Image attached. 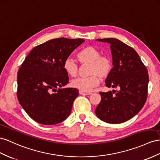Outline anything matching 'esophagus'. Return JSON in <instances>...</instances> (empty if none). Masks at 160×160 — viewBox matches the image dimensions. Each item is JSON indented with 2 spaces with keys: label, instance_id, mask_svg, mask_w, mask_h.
<instances>
[{
  "label": "esophagus",
  "instance_id": "1",
  "mask_svg": "<svg viewBox=\"0 0 160 160\" xmlns=\"http://www.w3.org/2000/svg\"><path fill=\"white\" fill-rule=\"evenodd\" d=\"M79 93L80 95H90L92 94V92H85V91H80Z\"/></svg>",
  "mask_w": 160,
  "mask_h": 160
}]
</instances>
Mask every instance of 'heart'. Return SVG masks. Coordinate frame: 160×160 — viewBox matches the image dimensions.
Instances as JSON below:
<instances>
[{
	"label": "heart",
	"mask_w": 160,
	"mask_h": 160,
	"mask_svg": "<svg viewBox=\"0 0 160 160\" xmlns=\"http://www.w3.org/2000/svg\"><path fill=\"white\" fill-rule=\"evenodd\" d=\"M78 59L82 65L89 64L88 77L78 78L71 82L72 87L82 91L88 92L97 87L100 78H105L112 69V61L109 56L101 55V52L93 46L83 48L78 52ZM63 69L71 77H75L78 73L79 66L75 60L68 58L63 63Z\"/></svg>",
	"instance_id": "1"
}]
</instances>
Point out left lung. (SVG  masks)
Masks as SVG:
<instances>
[{
  "instance_id": "obj_1",
  "label": "left lung",
  "mask_w": 160,
  "mask_h": 160,
  "mask_svg": "<svg viewBox=\"0 0 160 160\" xmlns=\"http://www.w3.org/2000/svg\"><path fill=\"white\" fill-rule=\"evenodd\" d=\"M97 40L110 44L113 57L106 87L119 91L99 92L101 100L95 109L97 116L109 124H120L133 118L144 106L147 98L149 75L145 65L133 48L116 38Z\"/></svg>"
}]
</instances>
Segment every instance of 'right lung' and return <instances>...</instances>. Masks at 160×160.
Instances as JSON below:
<instances>
[{
	"label": "right lung",
	"instance_id": "right-lung-1",
	"mask_svg": "<svg viewBox=\"0 0 160 160\" xmlns=\"http://www.w3.org/2000/svg\"><path fill=\"white\" fill-rule=\"evenodd\" d=\"M84 39L55 38L35 47L18 72L17 96L32 120L44 125L58 124L69 116L78 96L75 88H60L69 82L65 60Z\"/></svg>",
	"mask_w": 160,
	"mask_h": 160
}]
</instances>
